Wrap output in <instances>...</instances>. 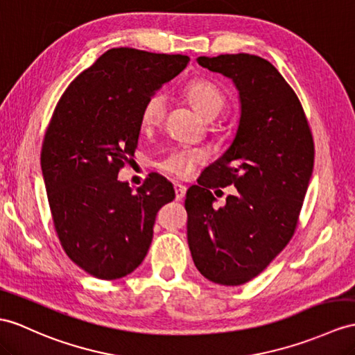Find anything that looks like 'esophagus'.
I'll use <instances>...</instances> for the list:
<instances>
[{
  "mask_svg": "<svg viewBox=\"0 0 355 355\" xmlns=\"http://www.w3.org/2000/svg\"><path fill=\"white\" fill-rule=\"evenodd\" d=\"M175 193H176V200H182L187 194V187L180 185V184H175Z\"/></svg>",
  "mask_w": 355,
  "mask_h": 355,
  "instance_id": "1",
  "label": "esophagus"
}]
</instances>
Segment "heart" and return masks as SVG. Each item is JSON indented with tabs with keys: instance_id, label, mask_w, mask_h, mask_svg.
<instances>
[{
	"instance_id": "1",
	"label": "heart",
	"mask_w": 355,
	"mask_h": 355,
	"mask_svg": "<svg viewBox=\"0 0 355 355\" xmlns=\"http://www.w3.org/2000/svg\"><path fill=\"white\" fill-rule=\"evenodd\" d=\"M185 96L193 108L206 120L217 119L227 105L226 94L221 92L217 84L209 80H194L189 83L185 90ZM166 112V96L155 93L146 101L141 111L143 128L150 129L158 126ZM205 161V153L197 149H178L173 150L159 162V168L168 176L176 179H185L196 170L198 164Z\"/></svg>"
}]
</instances>
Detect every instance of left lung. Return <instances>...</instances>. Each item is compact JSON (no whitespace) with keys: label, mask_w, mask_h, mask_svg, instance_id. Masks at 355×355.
Returning a JSON list of instances; mask_svg holds the SVG:
<instances>
[{"label":"left lung","mask_w":355,"mask_h":355,"mask_svg":"<svg viewBox=\"0 0 355 355\" xmlns=\"http://www.w3.org/2000/svg\"><path fill=\"white\" fill-rule=\"evenodd\" d=\"M197 63L230 78L241 117L230 148L187 191L188 245L203 277L238 286L293 236L313 171V137L295 92L268 60L224 54ZM229 184L237 193L214 208L210 189Z\"/></svg>","instance_id":"left-lung-1"}]
</instances>
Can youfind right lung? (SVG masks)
Masks as SVG:
<instances>
[{
    "mask_svg": "<svg viewBox=\"0 0 355 355\" xmlns=\"http://www.w3.org/2000/svg\"><path fill=\"white\" fill-rule=\"evenodd\" d=\"M188 62L108 49L69 84L51 117L40 153L51 214L66 254L93 277L131 274L149 252L159 207L175 198L157 173L137 191L117 175L134 158L146 101Z\"/></svg>",
    "mask_w": 355,
    "mask_h": 355,
    "instance_id": "obj_1",
    "label": "right lung"
}]
</instances>
